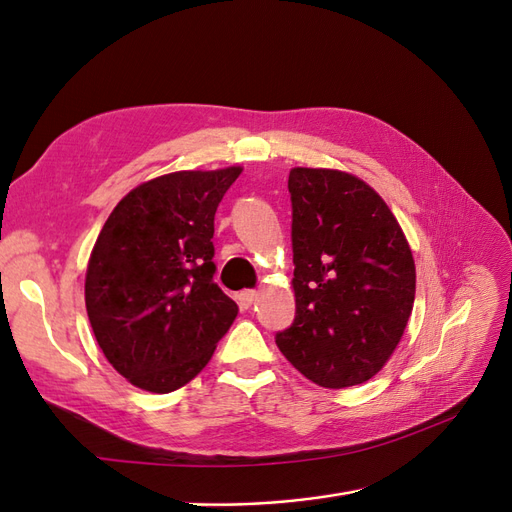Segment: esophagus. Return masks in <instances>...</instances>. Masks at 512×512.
<instances>
[{
  "mask_svg": "<svg viewBox=\"0 0 512 512\" xmlns=\"http://www.w3.org/2000/svg\"><path fill=\"white\" fill-rule=\"evenodd\" d=\"M256 299H258V292H256V290H243V292L239 294V305L247 309V307L254 305Z\"/></svg>",
  "mask_w": 512,
  "mask_h": 512,
  "instance_id": "obj_1",
  "label": "esophagus"
}]
</instances>
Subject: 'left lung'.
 I'll return each mask as SVG.
<instances>
[{
  "label": "left lung",
  "mask_w": 512,
  "mask_h": 512,
  "mask_svg": "<svg viewBox=\"0 0 512 512\" xmlns=\"http://www.w3.org/2000/svg\"><path fill=\"white\" fill-rule=\"evenodd\" d=\"M294 320L275 335L301 374L327 389L376 376L414 305L410 245L384 200L359 177L292 168Z\"/></svg>",
  "instance_id": "obj_1"
}]
</instances>
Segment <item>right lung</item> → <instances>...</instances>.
<instances>
[{
    "label": "right lung",
    "instance_id": "add662e5",
    "mask_svg": "<svg viewBox=\"0 0 512 512\" xmlns=\"http://www.w3.org/2000/svg\"><path fill=\"white\" fill-rule=\"evenodd\" d=\"M239 166L179 170L108 215L85 277L91 329L119 374L170 393L203 371L239 307L213 282V220Z\"/></svg>",
    "mask_w": 512,
    "mask_h": 512
}]
</instances>
